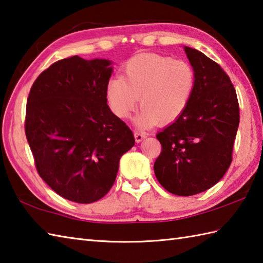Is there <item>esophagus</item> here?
<instances>
[{
	"label": "esophagus",
	"instance_id": "1",
	"mask_svg": "<svg viewBox=\"0 0 263 263\" xmlns=\"http://www.w3.org/2000/svg\"><path fill=\"white\" fill-rule=\"evenodd\" d=\"M145 138H146V133L145 132H139V131L135 132V139H136L137 142L142 141Z\"/></svg>",
	"mask_w": 263,
	"mask_h": 263
}]
</instances>
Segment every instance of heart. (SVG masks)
Returning a JSON list of instances; mask_svg holds the SVG:
<instances>
[{
	"label": "heart",
	"mask_w": 263,
	"mask_h": 263,
	"mask_svg": "<svg viewBox=\"0 0 263 263\" xmlns=\"http://www.w3.org/2000/svg\"><path fill=\"white\" fill-rule=\"evenodd\" d=\"M196 75L186 61L155 53L132 57L123 67V77L108 82L106 97L111 111L120 118L131 115L140 97L141 110L137 125L151 127L170 124L181 116L190 104Z\"/></svg>",
	"instance_id": "heart-1"
}]
</instances>
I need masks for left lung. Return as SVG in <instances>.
<instances>
[{
  "instance_id": "8db88e82",
  "label": "left lung",
  "mask_w": 263,
  "mask_h": 263,
  "mask_svg": "<svg viewBox=\"0 0 263 263\" xmlns=\"http://www.w3.org/2000/svg\"><path fill=\"white\" fill-rule=\"evenodd\" d=\"M196 86L183 114L156 138L162 152L154 164L158 182L168 193L192 196L213 187L233 161L239 125L236 90L220 65L184 46Z\"/></svg>"
}]
</instances>
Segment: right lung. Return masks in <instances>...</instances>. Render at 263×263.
I'll list each match as a JSON object with an SVG mask.
<instances>
[{"label":"right lung","instance_id":"right-lung-1","mask_svg":"<svg viewBox=\"0 0 263 263\" xmlns=\"http://www.w3.org/2000/svg\"><path fill=\"white\" fill-rule=\"evenodd\" d=\"M110 60L79 55L57 61L29 91L25 132L40 177L71 202L102 198L135 137L107 105Z\"/></svg>","mask_w":263,"mask_h":263}]
</instances>
